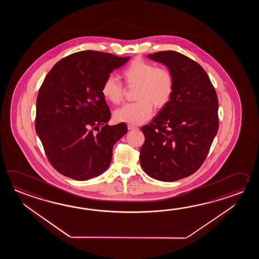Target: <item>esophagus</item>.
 Here are the masks:
<instances>
[{"label":"esophagus","mask_w":259,"mask_h":259,"mask_svg":"<svg viewBox=\"0 0 259 259\" xmlns=\"http://www.w3.org/2000/svg\"><path fill=\"white\" fill-rule=\"evenodd\" d=\"M127 128H128L130 131H134V130H138V127L134 126V125H132V124H128V125H127Z\"/></svg>","instance_id":"obj_1"}]
</instances>
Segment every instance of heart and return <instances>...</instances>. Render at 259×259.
<instances>
[{
    "instance_id": "1",
    "label": "heart",
    "mask_w": 259,
    "mask_h": 259,
    "mask_svg": "<svg viewBox=\"0 0 259 259\" xmlns=\"http://www.w3.org/2000/svg\"><path fill=\"white\" fill-rule=\"evenodd\" d=\"M127 88H135L137 102L116 109L114 117L117 122L138 125L148 120L154 105L162 108L168 104L174 93V77L167 68L156 66L143 59H134L121 72ZM101 93L107 102L117 105L121 102L125 88L116 77L108 76L104 80Z\"/></svg>"
}]
</instances>
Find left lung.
I'll use <instances>...</instances> for the list:
<instances>
[{"instance_id": "left-lung-1", "label": "left lung", "mask_w": 259, "mask_h": 259, "mask_svg": "<svg viewBox=\"0 0 259 259\" xmlns=\"http://www.w3.org/2000/svg\"><path fill=\"white\" fill-rule=\"evenodd\" d=\"M168 67L174 93L153 121L142 127L145 141L140 163L154 180L175 182L204 163L219 130V101L204 68L174 51L148 55Z\"/></svg>"}]
</instances>
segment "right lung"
<instances>
[{
  "instance_id": "add662e5",
  "label": "right lung",
  "mask_w": 259,
  "mask_h": 259,
  "mask_svg": "<svg viewBox=\"0 0 259 259\" xmlns=\"http://www.w3.org/2000/svg\"><path fill=\"white\" fill-rule=\"evenodd\" d=\"M128 59L81 51L58 61L44 78L35 128L51 165L62 175L87 181L108 168L113 147L127 127L123 122L108 126L110 109L101 88Z\"/></svg>"
}]
</instances>
